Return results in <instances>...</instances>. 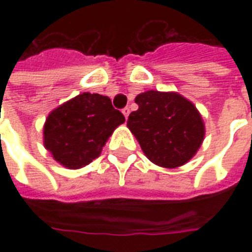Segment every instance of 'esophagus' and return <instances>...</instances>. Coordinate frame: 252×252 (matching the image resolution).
<instances>
[{"label": "esophagus", "instance_id": "esophagus-1", "mask_svg": "<svg viewBox=\"0 0 252 252\" xmlns=\"http://www.w3.org/2000/svg\"><path fill=\"white\" fill-rule=\"evenodd\" d=\"M123 115H124V116H126V119H128V116H129V108H128V107H126V108H123Z\"/></svg>", "mask_w": 252, "mask_h": 252}]
</instances>
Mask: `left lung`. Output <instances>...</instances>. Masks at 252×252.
<instances>
[{
    "label": "left lung",
    "mask_w": 252,
    "mask_h": 252,
    "mask_svg": "<svg viewBox=\"0 0 252 252\" xmlns=\"http://www.w3.org/2000/svg\"><path fill=\"white\" fill-rule=\"evenodd\" d=\"M138 110L128 118L146 158L154 165L176 168L191 159L205 137V126L191 100L175 91L149 90L134 99Z\"/></svg>",
    "instance_id": "left-lung-1"
}]
</instances>
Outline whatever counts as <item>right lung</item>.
I'll use <instances>...</instances> for the list:
<instances>
[{
	"label": "right lung",
	"instance_id": "right-lung-1",
	"mask_svg": "<svg viewBox=\"0 0 252 252\" xmlns=\"http://www.w3.org/2000/svg\"><path fill=\"white\" fill-rule=\"evenodd\" d=\"M126 122L108 96L82 93L51 111L43 126V142L53 159L77 170L102 153L114 130Z\"/></svg>",
	"mask_w": 252,
	"mask_h": 252
}]
</instances>
